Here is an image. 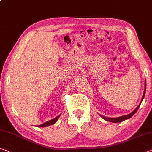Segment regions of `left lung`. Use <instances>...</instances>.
<instances>
[{"mask_svg":"<svg viewBox=\"0 0 152 152\" xmlns=\"http://www.w3.org/2000/svg\"><path fill=\"white\" fill-rule=\"evenodd\" d=\"M145 91H146V81L145 82V89H144V92H143V96H142V99L141 100V102H140L139 104L138 105V107H137L136 109H134V111H133L132 113H130L129 114H128V115H123V116H120V117H118V118H108V117H104L103 115H100V117L102 119H104V120H105L106 121H108V122H113V123H118V122H123V121H124L126 120H128V119H129L131 118L132 115H134V114L136 113L137 111L138 110L139 107L141 105V103L142 102V100H143L144 97H145Z\"/></svg>","mask_w":152,"mask_h":152,"instance_id":"1","label":"left lung"}]
</instances>
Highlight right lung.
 Here are the masks:
<instances>
[{
	"label": "right lung",
	"mask_w": 152,
	"mask_h": 152,
	"mask_svg": "<svg viewBox=\"0 0 152 152\" xmlns=\"http://www.w3.org/2000/svg\"><path fill=\"white\" fill-rule=\"evenodd\" d=\"M60 115H61V114H60V115H58L57 117H56L55 118L52 119V120H50L48 121V122L43 123V124L37 126V127H47V126H50V125L54 124L57 122L58 120V118H59V117Z\"/></svg>",
	"instance_id": "obj_1"
}]
</instances>
